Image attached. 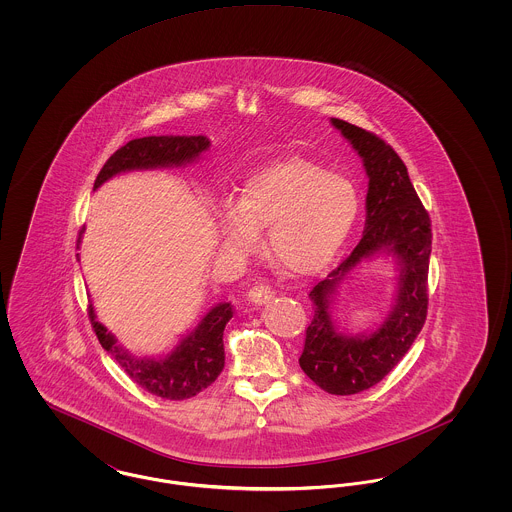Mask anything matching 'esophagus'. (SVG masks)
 I'll return each instance as SVG.
<instances>
[{"mask_svg": "<svg viewBox=\"0 0 512 512\" xmlns=\"http://www.w3.org/2000/svg\"><path fill=\"white\" fill-rule=\"evenodd\" d=\"M272 288L268 284H255L249 292H247V299L255 305H265L270 299H272Z\"/></svg>", "mask_w": 512, "mask_h": 512, "instance_id": "obj_1", "label": "esophagus"}]
</instances>
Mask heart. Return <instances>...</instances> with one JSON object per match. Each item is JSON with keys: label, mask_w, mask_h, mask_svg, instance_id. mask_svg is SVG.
<instances>
[{"label": "heart", "mask_w": 512, "mask_h": 512, "mask_svg": "<svg viewBox=\"0 0 512 512\" xmlns=\"http://www.w3.org/2000/svg\"><path fill=\"white\" fill-rule=\"evenodd\" d=\"M357 215L351 180L303 157H284L245 176L236 205H224L220 242L244 251L255 230L267 228L268 257L290 274L309 276L334 261Z\"/></svg>", "instance_id": "obj_1"}]
</instances>
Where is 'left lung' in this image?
<instances>
[{"instance_id": "8db88e82", "label": "left lung", "mask_w": 512, "mask_h": 512, "mask_svg": "<svg viewBox=\"0 0 512 512\" xmlns=\"http://www.w3.org/2000/svg\"><path fill=\"white\" fill-rule=\"evenodd\" d=\"M363 159L368 176L365 232L351 255L309 292L313 318L299 357L303 372L332 395H353L376 386L411 349L428 313V265L432 228L401 157L355 124L332 119ZM391 254L398 268L392 311L372 333L345 335L331 317L340 282L361 262Z\"/></svg>"}]
</instances>
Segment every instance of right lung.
<instances>
[{"label":"right lung","mask_w":512,"mask_h":512,"mask_svg":"<svg viewBox=\"0 0 512 512\" xmlns=\"http://www.w3.org/2000/svg\"><path fill=\"white\" fill-rule=\"evenodd\" d=\"M209 146L211 142L205 136H147L132 140L107 159L94 190L121 172L184 167L194 163ZM232 315L230 303H219L178 341L171 353L163 357H136L98 322L94 305L88 307V317L101 347L119 363L126 376L140 388L171 401L190 399L217 380L224 368L222 334Z\"/></svg>","instance_id":"obj_1"}]
</instances>
